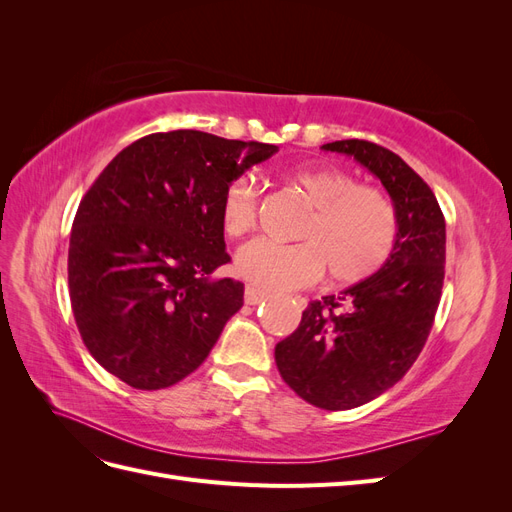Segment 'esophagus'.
Returning a JSON list of instances; mask_svg holds the SVG:
<instances>
[{
    "instance_id": "esophagus-1",
    "label": "esophagus",
    "mask_w": 512,
    "mask_h": 512,
    "mask_svg": "<svg viewBox=\"0 0 512 512\" xmlns=\"http://www.w3.org/2000/svg\"><path fill=\"white\" fill-rule=\"evenodd\" d=\"M243 299H245L247 305H260L262 301H267V294L258 290V288H254V286H247Z\"/></svg>"
}]
</instances>
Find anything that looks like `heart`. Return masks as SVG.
Here are the masks:
<instances>
[{
	"instance_id": "b5f03b06",
	"label": "heart",
	"mask_w": 512,
	"mask_h": 512,
	"mask_svg": "<svg viewBox=\"0 0 512 512\" xmlns=\"http://www.w3.org/2000/svg\"><path fill=\"white\" fill-rule=\"evenodd\" d=\"M290 181L312 205L294 237L297 243L258 239L237 254V271L262 290L314 284L329 269L335 284H359L391 260L399 218L393 200L374 185L354 183L333 166H299ZM258 194L250 177L232 181L220 203L226 237L239 239L256 226Z\"/></svg>"
}]
</instances>
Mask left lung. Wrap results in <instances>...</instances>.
<instances>
[{"label": "left lung", "mask_w": 512, "mask_h": 512, "mask_svg": "<svg viewBox=\"0 0 512 512\" xmlns=\"http://www.w3.org/2000/svg\"><path fill=\"white\" fill-rule=\"evenodd\" d=\"M322 149L354 158L382 181L399 237L374 277L307 305L297 331L275 346V363L307 404L350 410L389 391L421 354L444 284L446 224L429 185L397 153L359 138Z\"/></svg>", "instance_id": "obj_1"}]
</instances>
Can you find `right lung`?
Instances as JSON below:
<instances>
[{
  "mask_svg": "<svg viewBox=\"0 0 512 512\" xmlns=\"http://www.w3.org/2000/svg\"><path fill=\"white\" fill-rule=\"evenodd\" d=\"M275 145L198 130L138 138L108 162L72 224L68 286L89 354L132 389L173 386L207 359L243 305L220 203Z\"/></svg>",
  "mask_w": 512,
  "mask_h": 512,
  "instance_id": "obj_1",
  "label": "right lung"
}]
</instances>
